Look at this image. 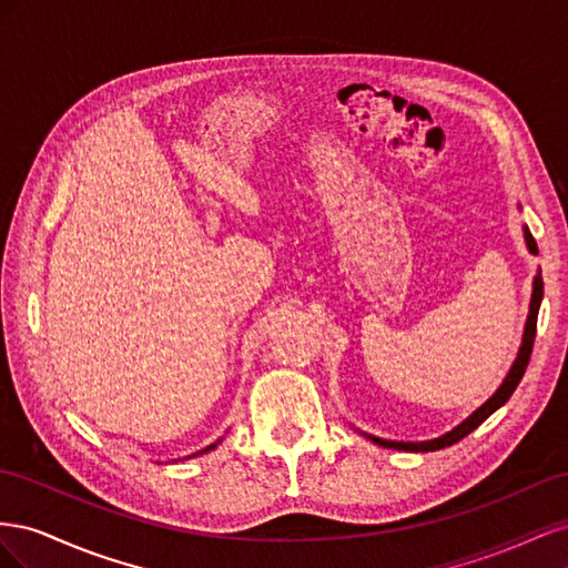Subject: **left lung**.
Here are the masks:
<instances>
[{"mask_svg":"<svg viewBox=\"0 0 568 568\" xmlns=\"http://www.w3.org/2000/svg\"><path fill=\"white\" fill-rule=\"evenodd\" d=\"M521 209V205H519ZM524 242H526V248L528 253L538 255V244L536 239L530 236V230L524 225ZM540 303H542V274L536 272V277H532V291H530V305H528V317H526V324H524V336H521V346H519V353L517 357H514V363L507 372V376L503 379V384L497 386V390L490 395V398L476 407L471 415L467 419H462L457 426H453L450 432H445L443 436L438 438H432V440H386V438H379V436H372V434H365V432H357L363 434L365 438H369L372 443L376 445H384V448H393V450H405V453H428V450H440V448H448V445L462 440L464 436H469L476 426L484 424L495 409H500L507 400L509 395L514 393V388L519 386L521 376L528 367V359H530V351H532V338H536V324H538V311H540Z\"/></svg>","mask_w":568,"mask_h":568,"instance_id":"8db88e82","label":"left lung"}]
</instances>
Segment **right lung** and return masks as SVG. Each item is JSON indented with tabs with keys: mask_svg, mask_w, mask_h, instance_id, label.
<instances>
[{
	"mask_svg": "<svg viewBox=\"0 0 568 568\" xmlns=\"http://www.w3.org/2000/svg\"><path fill=\"white\" fill-rule=\"evenodd\" d=\"M222 440V438H220ZM217 440V443H220ZM217 443H213V445H209V448H205V450H201V453H196V455H203V453H209V450H213V448H217ZM196 455H192V457H196Z\"/></svg>",
	"mask_w": 568,
	"mask_h": 568,
	"instance_id": "right-lung-1",
	"label": "right lung"
}]
</instances>
